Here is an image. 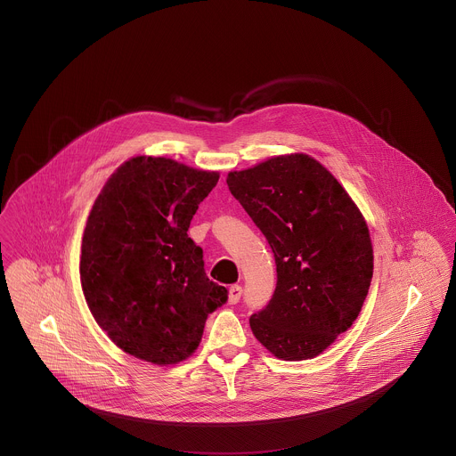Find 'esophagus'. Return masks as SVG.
I'll use <instances>...</instances> for the list:
<instances>
[{"label": "esophagus", "mask_w": 456, "mask_h": 456, "mask_svg": "<svg viewBox=\"0 0 456 456\" xmlns=\"http://www.w3.org/2000/svg\"><path fill=\"white\" fill-rule=\"evenodd\" d=\"M241 294H243V289H241L240 285H232V287L229 289V303H231V305H236V303L240 301Z\"/></svg>", "instance_id": "34e87169"}]
</instances>
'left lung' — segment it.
<instances>
[{"label":"left lung","mask_w":456,"mask_h":456,"mask_svg":"<svg viewBox=\"0 0 456 456\" xmlns=\"http://www.w3.org/2000/svg\"><path fill=\"white\" fill-rule=\"evenodd\" d=\"M227 184L276 263L273 297L250 317L256 338L283 362L319 356L353 326L370 289L373 248L362 211L305 153L229 173Z\"/></svg>","instance_id":"1"}]
</instances>
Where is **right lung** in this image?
<instances>
[{"label":"right lung","mask_w":456,"mask_h":456,"mask_svg":"<svg viewBox=\"0 0 456 456\" xmlns=\"http://www.w3.org/2000/svg\"><path fill=\"white\" fill-rule=\"evenodd\" d=\"M220 178L164 157H134L103 184L81 247V285L96 324L126 354L176 364L200 344L227 289L204 272L186 231Z\"/></svg>","instance_id":"add662e5"}]
</instances>
